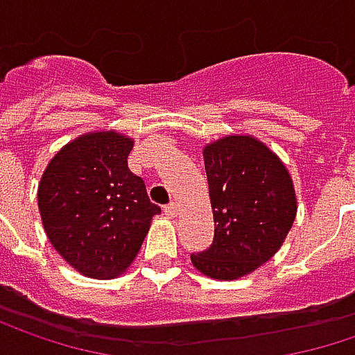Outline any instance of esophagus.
<instances>
[{
  "instance_id": "obj_1",
  "label": "esophagus",
  "mask_w": 355,
  "mask_h": 355,
  "mask_svg": "<svg viewBox=\"0 0 355 355\" xmlns=\"http://www.w3.org/2000/svg\"><path fill=\"white\" fill-rule=\"evenodd\" d=\"M164 215H166V217H171V219H175V217L178 215V207L175 205V203L166 205V207H164Z\"/></svg>"
}]
</instances>
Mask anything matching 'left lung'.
Segmentation results:
<instances>
[{
	"mask_svg": "<svg viewBox=\"0 0 355 355\" xmlns=\"http://www.w3.org/2000/svg\"><path fill=\"white\" fill-rule=\"evenodd\" d=\"M215 221L213 243L191 254L215 280H236L268 262L297 217L295 184L282 160L252 136H225L203 148Z\"/></svg>",
	"mask_w": 355,
	"mask_h": 355,
	"instance_id": "obj_1",
	"label": "left lung"
}]
</instances>
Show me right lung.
I'll return each instance as SVG.
<instances>
[{"instance_id": "right-lung-1", "label": "right lung", "mask_w": 355, "mask_h": 355, "mask_svg": "<svg viewBox=\"0 0 355 355\" xmlns=\"http://www.w3.org/2000/svg\"><path fill=\"white\" fill-rule=\"evenodd\" d=\"M132 148L134 140L117 132H89L54 154L38 184L50 243L89 278L125 272L160 213L128 168Z\"/></svg>"}]
</instances>
